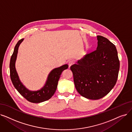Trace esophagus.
<instances>
[{
  "mask_svg": "<svg viewBox=\"0 0 132 132\" xmlns=\"http://www.w3.org/2000/svg\"><path fill=\"white\" fill-rule=\"evenodd\" d=\"M74 60H71L69 61V62H68V65H69V67H70L71 66H72V65L74 64Z\"/></svg>",
  "mask_w": 132,
  "mask_h": 132,
  "instance_id": "obj_1",
  "label": "esophagus"
}]
</instances>
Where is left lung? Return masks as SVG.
Returning <instances> with one entry per match:
<instances>
[{
    "label": "left lung",
    "instance_id": "8db88e82",
    "mask_svg": "<svg viewBox=\"0 0 132 132\" xmlns=\"http://www.w3.org/2000/svg\"><path fill=\"white\" fill-rule=\"evenodd\" d=\"M97 39L96 50L70 67L78 92L92 100L101 99L112 89L120 68L116 46L102 36H98Z\"/></svg>",
    "mask_w": 132,
    "mask_h": 132
}]
</instances>
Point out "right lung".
Masks as SVG:
<instances>
[{
    "label": "right lung",
    "mask_w": 132,
    "mask_h": 132,
    "mask_svg": "<svg viewBox=\"0 0 132 132\" xmlns=\"http://www.w3.org/2000/svg\"><path fill=\"white\" fill-rule=\"evenodd\" d=\"M23 40L24 39H21L17 43L14 47L13 53L11 56L10 63L11 81L18 92L28 101L33 103H40L48 100L55 93L62 72L67 69L68 66L65 64L53 69L49 74L47 81L42 89L37 91L28 90L20 81L15 67L18 48L20 44Z\"/></svg>",
    "instance_id": "right-lung-1"
}]
</instances>
